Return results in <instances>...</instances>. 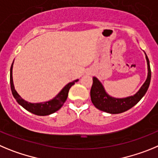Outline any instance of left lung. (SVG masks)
<instances>
[{
    "instance_id": "1",
    "label": "left lung",
    "mask_w": 158,
    "mask_h": 158,
    "mask_svg": "<svg viewBox=\"0 0 158 158\" xmlns=\"http://www.w3.org/2000/svg\"><path fill=\"white\" fill-rule=\"evenodd\" d=\"M146 59L148 66V76L144 84L142 86L139 91L133 96L127 97L124 98H116L109 96L106 92L100 81L96 77H93V84L90 89V98L94 106L103 112L117 114L128 110L131 108L141 100L142 98L146 93L151 79V70H150V61L146 55Z\"/></svg>"
}]
</instances>
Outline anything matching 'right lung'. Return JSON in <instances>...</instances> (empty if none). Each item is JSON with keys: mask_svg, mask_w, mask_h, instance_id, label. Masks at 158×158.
I'll use <instances>...</instances> for the list:
<instances>
[{"mask_svg": "<svg viewBox=\"0 0 158 158\" xmlns=\"http://www.w3.org/2000/svg\"><path fill=\"white\" fill-rule=\"evenodd\" d=\"M12 67H13V63H12L11 69H10V84H11V90H12V95L16 100V102L24 109L31 112V113L38 115V116H47V115H50L59 110L62 107L64 103L66 102L70 88L75 84V82L78 81V79H76L73 82H69V84H67L61 89V91L54 98L49 102H42V103H31V102H27L21 98V97L18 94V93L15 89L13 80H12Z\"/></svg>", "mask_w": 158, "mask_h": 158, "instance_id": "1", "label": "right lung"}]
</instances>
